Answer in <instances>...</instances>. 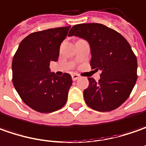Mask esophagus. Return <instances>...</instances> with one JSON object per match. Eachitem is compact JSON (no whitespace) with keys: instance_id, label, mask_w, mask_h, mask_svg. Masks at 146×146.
<instances>
[{"instance_id":"34e87169","label":"esophagus","mask_w":146,"mask_h":146,"mask_svg":"<svg viewBox=\"0 0 146 146\" xmlns=\"http://www.w3.org/2000/svg\"><path fill=\"white\" fill-rule=\"evenodd\" d=\"M79 78H80V76L78 74H76V73L72 74V79H73V81H77Z\"/></svg>"}]
</instances>
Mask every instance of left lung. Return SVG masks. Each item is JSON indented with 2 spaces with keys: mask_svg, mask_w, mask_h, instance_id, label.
Returning <instances> with one entry per match:
<instances>
[{
  "mask_svg": "<svg viewBox=\"0 0 146 146\" xmlns=\"http://www.w3.org/2000/svg\"><path fill=\"white\" fill-rule=\"evenodd\" d=\"M73 35L88 42L91 68L102 72L98 82L88 78L85 102L98 111L116 109L129 97L137 79V60L130 44L119 33L99 23L75 25L68 33Z\"/></svg>",
  "mask_w": 146,
  "mask_h": 146,
  "instance_id": "obj_1",
  "label": "left lung"
}]
</instances>
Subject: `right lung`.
<instances>
[{
    "label": "right lung",
    "instance_id": "1",
    "mask_svg": "<svg viewBox=\"0 0 146 146\" xmlns=\"http://www.w3.org/2000/svg\"><path fill=\"white\" fill-rule=\"evenodd\" d=\"M69 27L48 29L29 35L18 46L12 62L13 83L22 100L33 110L50 113L63 108L72 86L71 75L50 72L57 61L60 47Z\"/></svg>",
    "mask_w": 146,
    "mask_h": 146
}]
</instances>
